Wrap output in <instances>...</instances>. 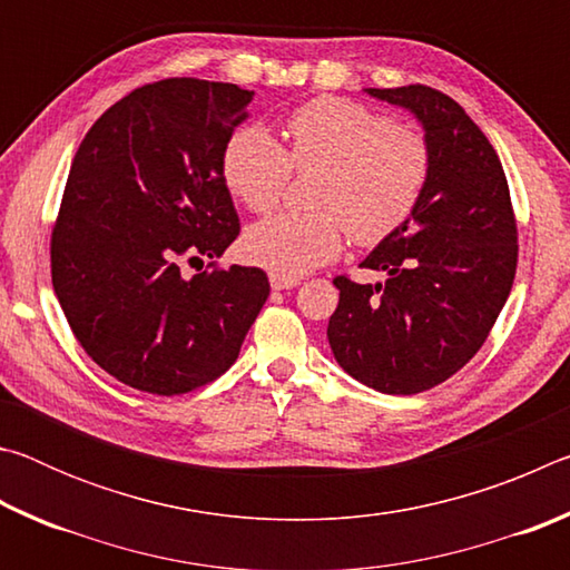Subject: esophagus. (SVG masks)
<instances>
[{
  "mask_svg": "<svg viewBox=\"0 0 570 570\" xmlns=\"http://www.w3.org/2000/svg\"><path fill=\"white\" fill-rule=\"evenodd\" d=\"M294 286H298L296 278H284V276L272 274V288H274V292H286V288H294Z\"/></svg>",
  "mask_w": 570,
  "mask_h": 570,
  "instance_id": "34e87169",
  "label": "esophagus"
}]
</instances>
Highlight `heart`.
Here are the masks:
<instances>
[{"instance_id": "heart-1", "label": "heart", "mask_w": 570, "mask_h": 570, "mask_svg": "<svg viewBox=\"0 0 570 570\" xmlns=\"http://www.w3.org/2000/svg\"><path fill=\"white\" fill-rule=\"evenodd\" d=\"M292 168H320L314 214H278L244 236L250 264L276 276L298 278L330 264L344 246H377L407 224L420 206L432 170L424 132L407 122L344 98H316L286 118L282 148L264 128L248 125L230 135L220 176L254 214L278 206Z\"/></svg>"}]
</instances>
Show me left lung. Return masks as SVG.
Listing matches in <instances>:
<instances>
[{"label": "left lung", "instance_id": "1", "mask_svg": "<svg viewBox=\"0 0 570 570\" xmlns=\"http://www.w3.org/2000/svg\"><path fill=\"white\" fill-rule=\"evenodd\" d=\"M366 92L417 115L432 170L407 224L362 262L387 278H334L340 306L326 336L342 370L366 387L417 394L485 344L513 288L518 224L495 148L455 100L428 85Z\"/></svg>", "mask_w": 570, "mask_h": 570}]
</instances>
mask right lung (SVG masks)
<instances>
[{
  "label": "right lung",
  "instance_id": "add662e5",
  "mask_svg": "<svg viewBox=\"0 0 570 570\" xmlns=\"http://www.w3.org/2000/svg\"><path fill=\"white\" fill-rule=\"evenodd\" d=\"M250 100L230 82L168 77L105 110L75 153L52 286L75 340L132 390L173 397L218 380L272 292L254 266L180 274L238 236L220 158Z\"/></svg>",
  "mask_w": 570,
  "mask_h": 570
}]
</instances>
